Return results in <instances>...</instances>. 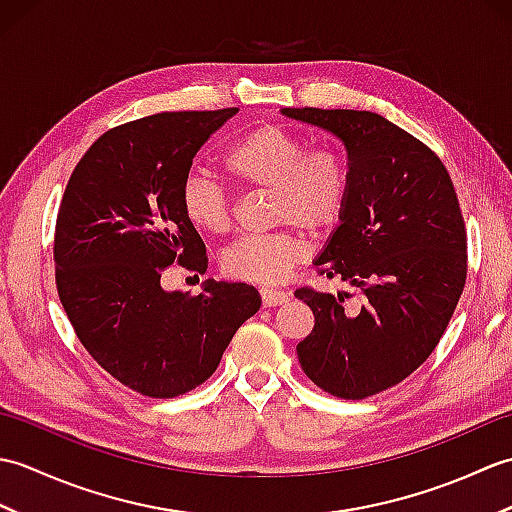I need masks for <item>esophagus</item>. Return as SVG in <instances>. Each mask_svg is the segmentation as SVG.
<instances>
[{
	"label": "esophagus",
	"instance_id": "1",
	"mask_svg": "<svg viewBox=\"0 0 512 512\" xmlns=\"http://www.w3.org/2000/svg\"><path fill=\"white\" fill-rule=\"evenodd\" d=\"M259 295H262V303L266 308L270 306H279V303H284L288 299V292L281 290V288H273V286H264L259 288Z\"/></svg>",
	"mask_w": 512,
	"mask_h": 512
}]
</instances>
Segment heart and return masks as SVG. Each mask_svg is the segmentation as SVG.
<instances>
[{
  "instance_id": "1",
  "label": "heart",
  "mask_w": 512,
  "mask_h": 512,
  "mask_svg": "<svg viewBox=\"0 0 512 512\" xmlns=\"http://www.w3.org/2000/svg\"><path fill=\"white\" fill-rule=\"evenodd\" d=\"M224 169L250 189H268V217L281 226L239 237L224 250L222 270L242 281H279L308 255L301 226L325 233L341 222L350 198V160L334 145H310L306 136L275 123L253 127L224 154ZM182 213L209 235L233 226L231 198L215 178L191 173L180 189Z\"/></svg>"
}]
</instances>
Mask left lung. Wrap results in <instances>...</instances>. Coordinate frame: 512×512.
<instances>
[{"instance_id": "8db88e82", "label": "left lung", "mask_w": 512, "mask_h": 512, "mask_svg": "<svg viewBox=\"0 0 512 512\" xmlns=\"http://www.w3.org/2000/svg\"><path fill=\"white\" fill-rule=\"evenodd\" d=\"M328 129L350 160V198L317 273L361 290V308L303 286L314 314L297 345L301 369L328 394L363 400L398 385L436 350L466 284V228L444 162L374 112L286 107Z\"/></svg>"}]
</instances>
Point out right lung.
I'll use <instances>...</instances> for the list:
<instances>
[{"label": "right lung", "mask_w": 512, "mask_h": 512, "mask_svg": "<svg viewBox=\"0 0 512 512\" xmlns=\"http://www.w3.org/2000/svg\"><path fill=\"white\" fill-rule=\"evenodd\" d=\"M235 112H162L112 127L74 167L59 206L54 279L63 310L94 361L149 398L202 385L262 306L246 284L209 279L200 295L160 286L171 264L206 273L180 189L193 156Z\"/></svg>", "instance_id": "obj_1"}]
</instances>
